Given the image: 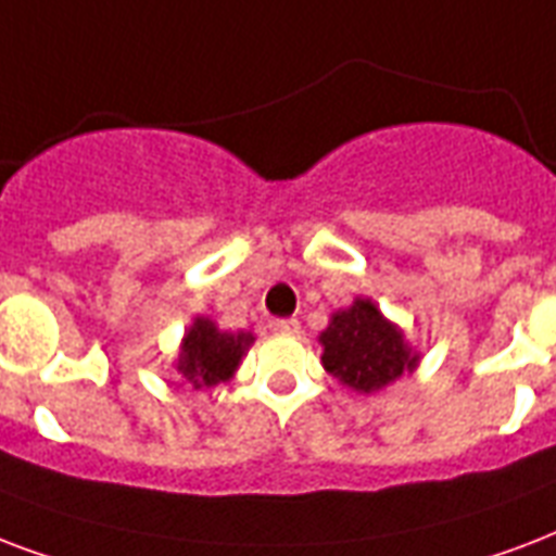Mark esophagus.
<instances>
[{
  "mask_svg": "<svg viewBox=\"0 0 556 556\" xmlns=\"http://www.w3.org/2000/svg\"><path fill=\"white\" fill-rule=\"evenodd\" d=\"M270 332L296 334L300 332V324H296L294 317H279V320H270Z\"/></svg>",
  "mask_w": 556,
  "mask_h": 556,
  "instance_id": "obj_1",
  "label": "esophagus"
}]
</instances>
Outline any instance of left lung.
<instances>
[{"instance_id": "obj_1", "label": "left lung", "mask_w": 556, "mask_h": 556, "mask_svg": "<svg viewBox=\"0 0 556 556\" xmlns=\"http://www.w3.org/2000/svg\"><path fill=\"white\" fill-rule=\"evenodd\" d=\"M324 367L358 393L381 391L402 372H414L419 355L396 324L381 315L372 300L358 296L353 306L334 312L320 332Z\"/></svg>"}]
</instances>
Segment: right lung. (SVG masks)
<instances>
[{
	"label": "right lung",
	"mask_w": 556,
	"mask_h": 556,
	"mask_svg": "<svg viewBox=\"0 0 556 556\" xmlns=\"http://www.w3.org/2000/svg\"><path fill=\"white\" fill-rule=\"evenodd\" d=\"M253 344L250 332H222L210 317H194L189 326L180 355H177V372L184 376L194 391L215 388L222 381H230L239 370L241 355Z\"/></svg>",
	"instance_id": "right-lung-1"
}]
</instances>
